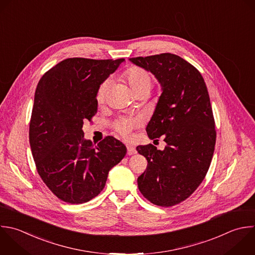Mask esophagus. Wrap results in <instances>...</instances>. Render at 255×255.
I'll return each instance as SVG.
<instances>
[{
    "mask_svg": "<svg viewBox=\"0 0 255 255\" xmlns=\"http://www.w3.org/2000/svg\"><path fill=\"white\" fill-rule=\"evenodd\" d=\"M127 149H128V155H132V154H135V153H136V149H135L133 146L128 145V146H127Z\"/></svg>",
    "mask_w": 255,
    "mask_h": 255,
    "instance_id": "esophagus-1",
    "label": "esophagus"
}]
</instances>
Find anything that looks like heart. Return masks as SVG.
I'll return each instance as SVG.
<instances>
[{"instance_id": "heart-1", "label": "heart", "mask_w": 255, "mask_h": 255, "mask_svg": "<svg viewBox=\"0 0 255 255\" xmlns=\"http://www.w3.org/2000/svg\"><path fill=\"white\" fill-rule=\"evenodd\" d=\"M123 79L125 82L128 83V87L130 88V90L133 92L134 95H137L143 92L148 93L151 90L153 85V81L149 73L138 67H132L128 69L123 74ZM109 87H110L109 80L104 81L100 85L97 92V101L99 104H103L106 101ZM137 126H138V122L136 120L129 119V118H124L122 120L117 121L114 124L115 129L126 138L130 136L131 130Z\"/></svg>"}]
</instances>
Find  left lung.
<instances>
[{
  "mask_svg": "<svg viewBox=\"0 0 255 255\" xmlns=\"http://www.w3.org/2000/svg\"><path fill=\"white\" fill-rule=\"evenodd\" d=\"M129 61L151 72L162 87L146 132L151 139L165 135L167 144L163 150L150 143L136 147L147 160L138 189L151 203L172 206L195 191L212 159L216 130L207 88L198 70L176 55Z\"/></svg>",
  "mask_w": 255,
  "mask_h": 255,
  "instance_id": "left-lung-1",
  "label": "left lung"
}]
</instances>
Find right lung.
Wrapping results in <instances>:
<instances>
[{
  "label": "right lung",
  "instance_id": "1",
  "mask_svg": "<svg viewBox=\"0 0 255 255\" xmlns=\"http://www.w3.org/2000/svg\"><path fill=\"white\" fill-rule=\"evenodd\" d=\"M125 59L70 58L50 69L36 93L29 137L37 171L61 200L80 204L100 194L109 171L126 155L114 136L98 145L84 138V122L98 111L97 92Z\"/></svg>",
  "mask_w": 255,
  "mask_h": 255
}]
</instances>
